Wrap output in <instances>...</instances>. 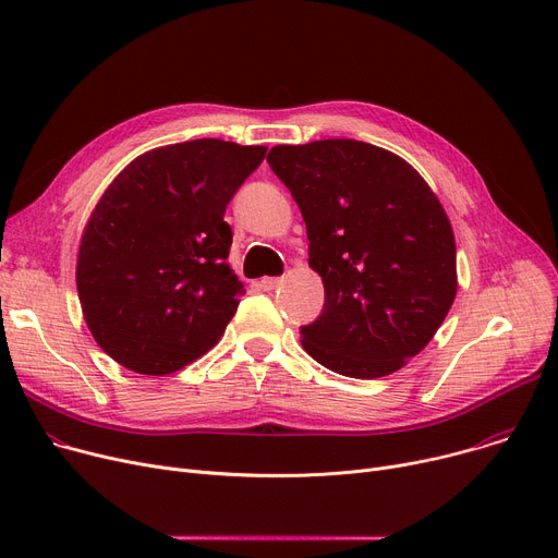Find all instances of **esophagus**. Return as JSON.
I'll list each match as a JSON object with an SVG mask.
<instances>
[{"instance_id":"34e87169","label":"esophagus","mask_w":558,"mask_h":558,"mask_svg":"<svg viewBox=\"0 0 558 558\" xmlns=\"http://www.w3.org/2000/svg\"><path fill=\"white\" fill-rule=\"evenodd\" d=\"M280 282H282L280 278H262V280L257 282V287L264 289V291H271V289H276Z\"/></svg>"}]
</instances>
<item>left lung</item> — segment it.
<instances>
[{
  "instance_id": "left-lung-1",
  "label": "left lung",
  "mask_w": 558,
  "mask_h": 558,
  "mask_svg": "<svg viewBox=\"0 0 558 558\" xmlns=\"http://www.w3.org/2000/svg\"><path fill=\"white\" fill-rule=\"evenodd\" d=\"M274 173L299 203L324 312L303 348L339 375L375 379L418 355L457 296L446 210L421 173L357 140L274 146Z\"/></svg>"
}]
</instances>
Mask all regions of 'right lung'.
Wrapping results in <instances>:
<instances>
[{
	"mask_svg": "<svg viewBox=\"0 0 558 558\" xmlns=\"http://www.w3.org/2000/svg\"><path fill=\"white\" fill-rule=\"evenodd\" d=\"M267 146L215 137L135 158L87 221L76 289L85 324L117 364L181 371L221 339L244 284L228 267L226 205Z\"/></svg>",
	"mask_w": 558,
	"mask_h": 558,
	"instance_id": "1",
	"label": "right lung"
}]
</instances>
